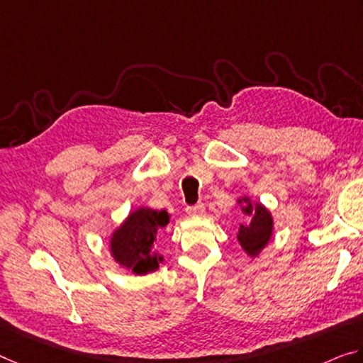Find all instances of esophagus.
Instances as JSON below:
<instances>
[{
    "label": "esophagus",
    "instance_id": "obj_1",
    "mask_svg": "<svg viewBox=\"0 0 363 363\" xmlns=\"http://www.w3.org/2000/svg\"><path fill=\"white\" fill-rule=\"evenodd\" d=\"M186 213L189 216H203L206 213V206L203 203H198V204H194V206H188Z\"/></svg>",
    "mask_w": 363,
    "mask_h": 363
}]
</instances>
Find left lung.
<instances>
[{
    "label": "left lung",
    "instance_id": "obj_1",
    "mask_svg": "<svg viewBox=\"0 0 363 363\" xmlns=\"http://www.w3.org/2000/svg\"><path fill=\"white\" fill-rule=\"evenodd\" d=\"M238 204H242L243 214L252 216V220L248 224H242L238 228L237 240L242 245L245 253L248 256H258L263 248L269 243L272 237V227H274V222H272V216L269 211H267L263 204L259 203H252V199L248 196H243L238 199Z\"/></svg>",
    "mask_w": 363,
    "mask_h": 363
}]
</instances>
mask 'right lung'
Wrapping results in <instances>:
<instances>
[{"label":"right lung","mask_w":363,"mask_h":363,"mask_svg":"<svg viewBox=\"0 0 363 363\" xmlns=\"http://www.w3.org/2000/svg\"><path fill=\"white\" fill-rule=\"evenodd\" d=\"M170 222L167 211L138 208L126 217L110 238V252L113 259L135 274H147L159 267L164 258L152 252L159 228Z\"/></svg>","instance_id":"add662e5"}]
</instances>
